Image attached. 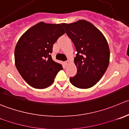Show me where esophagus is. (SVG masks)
Masks as SVG:
<instances>
[{"label": "esophagus", "instance_id": "esophagus-1", "mask_svg": "<svg viewBox=\"0 0 129 129\" xmlns=\"http://www.w3.org/2000/svg\"><path fill=\"white\" fill-rule=\"evenodd\" d=\"M69 63V60H67V61H66V62H65V64H66V66H68Z\"/></svg>", "mask_w": 129, "mask_h": 129}]
</instances>
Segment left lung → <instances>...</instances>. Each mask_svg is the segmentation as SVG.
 Listing matches in <instances>:
<instances>
[{
  "label": "left lung",
  "mask_w": 129,
  "mask_h": 129,
  "mask_svg": "<svg viewBox=\"0 0 129 129\" xmlns=\"http://www.w3.org/2000/svg\"><path fill=\"white\" fill-rule=\"evenodd\" d=\"M62 24L77 52L74 58L77 74L70 78V81L80 89L92 87L108 68L110 62L108 42L102 32L86 20Z\"/></svg>",
  "instance_id": "left-lung-1"
}]
</instances>
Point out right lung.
<instances>
[{
	"label": "right lung",
	"instance_id": "right-lung-1",
	"mask_svg": "<svg viewBox=\"0 0 129 129\" xmlns=\"http://www.w3.org/2000/svg\"><path fill=\"white\" fill-rule=\"evenodd\" d=\"M62 25L40 22L29 28L19 39L14 50L15 65L31 87H49L58 71L63 69L50 55L53 45L66 32Z\"/></svg>",
	"mask_w": 129,
	"mask_h": 129
}]
</instances>
